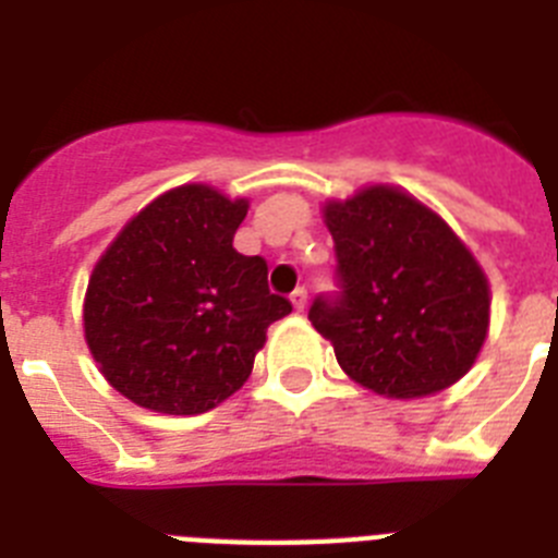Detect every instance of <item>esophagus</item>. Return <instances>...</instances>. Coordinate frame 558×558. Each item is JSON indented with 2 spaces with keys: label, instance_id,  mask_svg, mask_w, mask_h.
<instances>
[{
  "label": "esophagus",
  "instance_id": "obj_1",
  "mask_svg": "<svg viewBox=\"0 0 558 558\" xmlns=\"http://www.w3.org/2000/svg\"><path fill=\"white\" fill-rule=\"evenodd\" d=\"M290 305L296 307V311H305L307 307V290L305 288H296L290 293Z\"/></svg>",
  "mask_w": 558,
  "mask_h": 558
}]
</instances>
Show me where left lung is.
<instances>
[{
    "mask_svg": "<svg viewBox=\"0 0 558 558\" xmlns=\"http://www.w3.org/2000/svg\"><path fill=\"white\" fill-rule=\"evenodd\" d=\"M336 242L339 296H319L313 328L356 385L418 399L462 379L490 328V284L436 210L396 185H367L322 207Z\"/></svg>",
    "mask_w": 558,
    "mask_h": 558,
    "instance_id": "left-lung-1",
    "label": "left lung"
}]
</instances>
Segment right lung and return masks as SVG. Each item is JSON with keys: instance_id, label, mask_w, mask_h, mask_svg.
Instances as JSON below:
<instances>
[{"instance_id": "add662e5", "label": "right lung", "mask_w": 558, "mask_h": 558, "mask_svg": "<svg viewBox=\"0 0 558 558\" xmlns=\"http://www.w3.org/2000/svg\"><path fill=\"white\" fill-rule=\"evenodd\" d=\"M247 199L191 182L156 196L110 242L87 279L82 325L110 388L133 404L196 416L236 393L290 302L268 262L233 233Z\"/></svg>"}]
</instances>
